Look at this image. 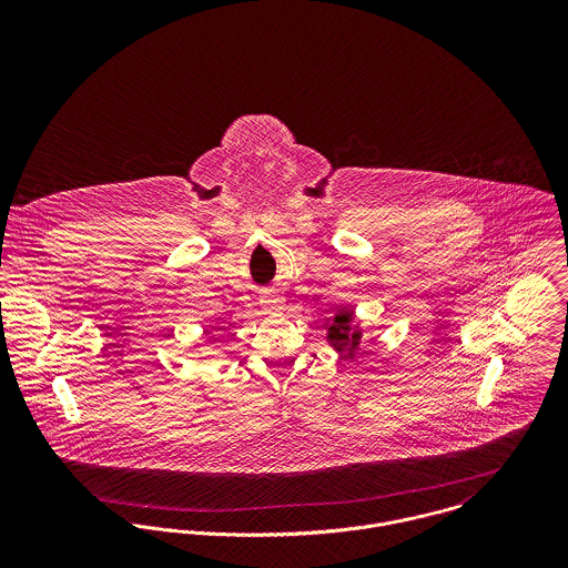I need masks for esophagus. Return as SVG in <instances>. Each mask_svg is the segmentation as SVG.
Returning a JSON list of instances; mask_svg holds the SVG:
<instances>
[{
  "mask_svg": "<svg viewBox=\"0 0 568 568\" xmlns=\"http://www.w3.org/2000/svg\"><path fill=\"white\" fill-rule=\"evenodd\" d=\"M260 304H262L266 311H282V306H284V297H282L280 293H275V291L266 288V291H262V293H260Z\"/></svg>",
  "mask_w": 568,
  "mask_h": 568,
  "instance_id": "obj_1",
  "label": "esophagus"
}]
</instances>
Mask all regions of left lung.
Returning a JSON list of instances; mask_svg holds the SVG:
<instances>
[{
    "instance_id": "8db88e82",
    "label": "left lung",
    "mask_w": 568,
    "mask_h": 568,
    "mask_svg": "<svg viewBox=\"0 0 568 568\" xmlns=\"http://www.w3.org/2000/svg\"><path fill=\"white\" fill-rule=\"evenodd\" d=\"M354 313L352 311H338V315L332 320V324L327 327V338L334 345L336 352H347L352 354L358 347L361 341V332L352 327Z\"/></svg>"
}]
</instances>
